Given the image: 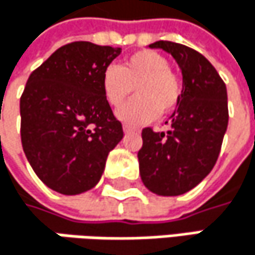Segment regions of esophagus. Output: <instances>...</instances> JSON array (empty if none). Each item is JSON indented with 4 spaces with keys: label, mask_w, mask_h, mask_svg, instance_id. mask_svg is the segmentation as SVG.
<instances>
[{
    "label": "esophagus",
    "mask_w": 255,
    "mask_h": 255,
    "mask_svg": "<svg viewBox=\"0 0 255 255\" xmlns=\"http://www.w3.org/2000/svg\"><path fill=\"white\" fill-rule=\"evenodd\" d=\"M124 132H126V134H131V132H138V129H137V128L129 127V126H124Z\"/></svg>",
    "instance_id": "1"
}]
</instances>
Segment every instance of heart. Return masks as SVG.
<instances>
[{"instance_id": "b5f03b06", "label": "heart", "mask_w": 255, "mask_h": 255, "mask_svg": "<svg viewBox=\"0 0 255 255\" xmlns=\"http://www.w3.org/2000/svg\"><path fill=\"white\" fill-rule=\"evenodd\" d=\"M132 87L137 97L117 114L118 120L131 127L150 123L161 112H171L181 94L180 79L168 69V60L152 50L137 51L121 66L111 65L105 69L102 88L111 106L120 108L129 97Z\"/></svg>"}]
</instances>
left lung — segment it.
Segmentation results:
<instances>
[{"label":"left lung","instance_id":"8db88e82","mask_svg":"<svg viewBox=\"0 0 255 255\" xmlns=\"http://www.w3.org/2000/svg\"><path fill=\"white\" fill-rule=\"evenodd\" d=\"M173 56L183 77L177 109L170 117L167 131L144 128L138 150L143 184L159 196L189 192L207 177L222 149L228 129V90L214 66L198 51L171 41H156Z\"/></svg>","mask_w":255,"mask_h":255}]
</instances>
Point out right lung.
<instances>
[{
	"mask_svg": "<svg viewBox=\"0 0 255 255\" xmlns=\"http://www.w3.org/2000/svg\"><path fill=\"white\" fill-rule=\"evenodd\" d=\"M121 48L87 41L56 50L27 79L20 99L22 146L39 180L79 195L102 178L124 131L105 99L102 77Z\"/></svg>",
	"mask_w": 255,
	"mask_h": 255,
	"instance_id": "1",
	"label": "right lung"
}]
</instances>
